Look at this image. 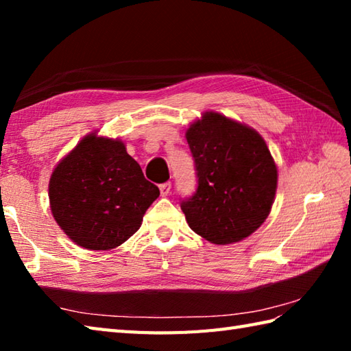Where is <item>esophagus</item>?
I'll return each instance as SVG.
<instances>
[{"label": "esophagus", "mask_w": 351, "mask_h": 351, "mask_svg": "<svg viewBox=\"0 0 351 351\" xmlns=\"http://www.w3.org/2000/svg\"><path fill=\"white\" fill-rule=\"evenodd\" d=\"M170 189H171V184L170 182H164L160 185V193L161 196H167L170 193Z\"/></svg>", "instance_id": "1"}]
</instances>
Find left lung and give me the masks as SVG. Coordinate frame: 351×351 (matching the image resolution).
Segmentation results:
<instances>
[{
	"instance_id": "1",
	"label": "left lung",
	"mask_w": 351,
	"mask_h": 351,
	"mask_svg": "<svg viewBox=\"0 0 351 351\" xmlns=\"http://www.w3.org/2000/svg\"><path fill=\"white\" fill-rule=\"evenodd\" d=\"M197 190L181 202L189 226L214 244L247 238L271 211L278 167L265 140L250 126L215 111L185 132Z\"/></svg>"
}]
</instances>
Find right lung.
<instances>
[{"label":"right lung","mask_w":351,"mask_h":351,"mask_svg":"<svg viewBox=\"0 0 351 351\" xmlns=\"http://www.w3.org/2000/svg\"><path fill=\"white\" fill-rule=\"evenodd\" d=\"M57 225L88 250H110L136 234L160 196L123 141L90 132L57 164L49 180Z\"/></svg>","instance_id":"add662e5"}]
</instances>
